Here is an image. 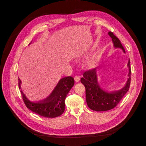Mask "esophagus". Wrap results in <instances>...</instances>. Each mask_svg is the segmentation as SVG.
Masks as SVG:
<instances>
[{
    "mask_svg": "<svg viewBox=\"0 0 146 146\" xmlns=\"http://www.w3.org/2000/svg\"><path fill=\"white\" fill-rule=\"evenodd\" d=\"M74 80L76 82H78L80 80V77H78V76H75L74 77Z\"/></svg>",
    "mask_w": 146,
    "mask_h": 146,
    "instance_id": "1",
    "label": "esophagus"
}]
</instances>
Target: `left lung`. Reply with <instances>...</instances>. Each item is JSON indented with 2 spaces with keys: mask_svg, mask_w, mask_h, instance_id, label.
<instances>
[{
  "mask_svg": "<svg viewBox=\"0 0 146 146\" xmlns=\"http://www.w3.org/2000/svg\"><path fill=\"white\" fill-rule=\"evenodd\" d=\"M108 35L112 39L114 47L122 48L123 52L125 53L124 48L122 46L120 40L113 33L109 32ZM130 63V61L129 60L127 64L129 69V72L128 74L129 78L127 79L125 85L121 90L116 91L108 92L102 89L98 82L97 70L96 69H90L83 73V77L81 78L80 81L85 87L86 100L88 107L94 111H104L111 110L116 107L129 90L131 82Z\"/></svg>",
  "mask_w": 146,
  "mask_h": 146,
  "instance_id": "left-lung-1",
  "label": "left lung"
}]
</instances>
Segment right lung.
Segmentation results:
<instances>
[{
  "instance_id": "obj_1",
  "label": "right lung",
  "mask_w": 146,
  "mask_h": 146,
  "mask_svg": "<svg viewBox=\"0 0 146 146\" xmlns=\"http://www.w3.org/2000/svg\"><path fill=\"white\" fill-rule=\"evenodd\" d=\"M19 88L21 90V81L18 78ZM74 85V80L72 77L61 78L55 89L47 98L32 102L26 98L23 91H21L24 102L29 110L43 117L53 118L61 115L65 110V99L68 92Z\"/></svg>"
}]
</instances>
